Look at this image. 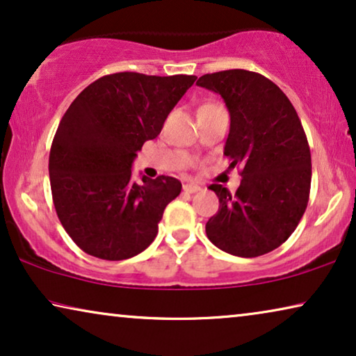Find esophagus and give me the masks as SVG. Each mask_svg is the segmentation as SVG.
Masks as SVG:
<instances>
[{"label":"esophagus","instance_id":"34e87169","mask_svg":"<svg viewBox=\"0 0 356 356\" xmlns=\"http://www.w3.org/2000/svg\"><path fill=\"white\" fill-rule=\"evenodd\" d=\"M183 189L186 193H197V191H201V186H197V184H184Z\"/></svg>","mask_w":356,"mask_h":356}]
</instances>
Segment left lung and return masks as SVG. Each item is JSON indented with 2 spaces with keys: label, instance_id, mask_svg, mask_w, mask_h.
Masks as SVG:
<instances>
[{
  "label": "left lung",
  "instance_id": "1",
  "mask_svg": "<svg viewBox=\"0 0 356 356\" xmlns=\"http://www.w3.org/2000/svg\"><path fill=\"white\" fill-rule=\"evenodd\" d=\"M196 84L225 102L230 133L223 154L230 167L241 165L235 194L209 186L220 206L206 223L207 238L240 257L274 251L295 232L309 199L311 152L296 110L274 82L252 71L212 72Z\"/></svg>",
  "mask_w": 356,
  "mask_h": 356
}]
</instances>
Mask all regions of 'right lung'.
Wrapping results in <instances>:
<instances>
[{
    "mask_svg": "<svg viewBox=\"0 0 356 356\" xmlns=\"http://www.w3.org/2000/svg\"><path fill=\"white\" fill-rule=\"evenodd\" d=\"M196 76L116 72L87 86L53 139L48 172L58 218L87 254L106 261L143 252L165 207L181 193L173 177L131 179L136 152L155 139Z\"/></svg>",
    "mask_w": 356,
    "mask_h": 356,
    "instance_id": "add662e5",
    "label": "right lung"
}]
</instances>
